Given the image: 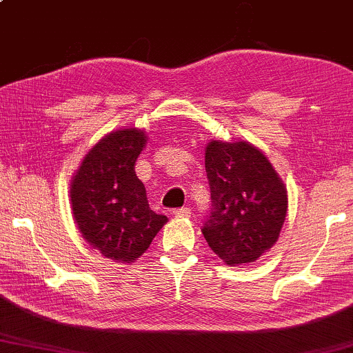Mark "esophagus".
<instances>
[{
  "mask_svg": "<svg viewBox=\"0 0 353 353\" xmlns=\"http://www.w3.org/2000/svg\"><path fill=\"white\" fill-rule=\"evenodd\" d=\"M172 214L177 216V217H188L192 214V212H190V210H188V208H179V210L172 211Z\"/></svg>",
  "mask_w": 353,
  "mask_h": 353,
  "instance_id": "1",
  "label": "esophagus"
}]
</instances>
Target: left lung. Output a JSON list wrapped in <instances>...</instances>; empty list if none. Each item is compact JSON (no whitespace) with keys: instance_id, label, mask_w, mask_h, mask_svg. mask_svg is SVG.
Masks as SVG:
<instances>
[{"instance_id":"1","label":"left lung","mask_w":353,"mask_h":353,"mask_svg":"<svg viewBox=\"0 0 353 353\" xmlns=\"http://www.w3.org/2000/svg\"><path fill=\"white\" fill-rule=\"evenodd\" d=\"M211 212L201 232L228 265L269 251L280 236L288 192L272 163L252 143L211 141L205 153Z\"/></svg>"}]
</instances>
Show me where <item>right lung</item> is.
I'll use <instances>...</instances> for the list:
<instances>
[{
    "mask_svg": "<svg viewBox=\"0 0 353 353\" xmlns=\"http://www.w3.org/2000/svg\"><path fill=\"white\" fill-rule=\"evenodd\" d=\"M147 142L145 131L118 129L83 158L70 182L78 230L92 250L115 262H134L150 246L168 217L150 210L134 171Z\"/></svg>",
    "mask_w": 353,
    "mask_h": 353,
    "instance_id": "1",
    "label": "right lung"
}]
</instances>
